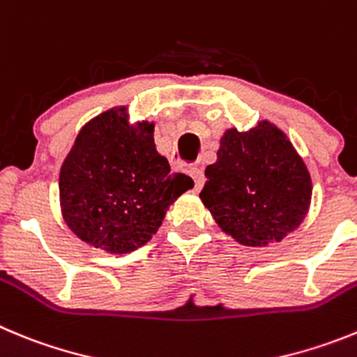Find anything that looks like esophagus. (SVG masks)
Listing matches in <instances>:
<instances>
[{
    "label": "esophagus",
    "instance_id": "34e87169",
    "mask_svg": "<svg viewBox=\"0 0 357 357\" xmlns=\"http://www.w3.org/2000/svg\"><path fill=\"white\" fill-rule=\"evenodd\" d=\"M189 175H191V178L195 181L196 191H200L202 185H204V182H205L204 172H202L200 168H191V169H189Z\"/></svg>",
    "mask_w": 357,
    "mask_h": 357
}]
</instances>
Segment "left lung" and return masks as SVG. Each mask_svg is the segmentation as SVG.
<instances>
[{
    "label": "left lung",
    "instance_id": "obj_1",
    "mask_svg": "<svg viewBox=\"0 0 357 357\" xmlns=\"http://www.w3.org/2000/svg\"><path fill=\"white\" fill-rule=\"evenodd\" d=\"M205 176L202 202L243 246L280 243L308 214L312 176L287 134L269 120L246 132L228 129Z\"/></svg>",
    "mask_w": 357,
    "mask_h": 357
}]
</instances>
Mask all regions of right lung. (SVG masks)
Returning <instances> with one entry per match:
<instances>
[{
  "instance_id": "right-lung-1",
  "label": "right lung",
  "mask_w": 357,
  "mask_h": 357,
  "mask_svg": "<svg viewBox=\"0 0 357 357\" xmlns=\"http://www.w3.org/2000/svg\"><path fill=\"white\" fill-rule=\"evenodd\" d=\"M192 185L155 150L153 122L129 123L126 106L111 107L84 123L65 157L61 214L83 243L126 255L149 243Z\"/></svg>"
}]
</instances>
